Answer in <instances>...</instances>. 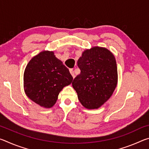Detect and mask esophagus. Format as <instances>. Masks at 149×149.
<instances>
[{
	"label": "esophagus",
	"mask_w": 149,
	"mask_h": 149,
	"mask_svg": "<svg viewBox=\"0 0 149 149\" xmlns=\"http://www.w3.org/2000/svg\"><path fill=\"white\" fill-rule=\"evenodd\" d=\"M70 74H71V75H72L73 78H74L75 74H74V70H73V69H70Z\"/></svg>",
	"instance_id": "1"
}]
</instances>
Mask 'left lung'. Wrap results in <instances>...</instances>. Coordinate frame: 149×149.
<instances>
[{"label":"left lung","instance_id":"left-lung-1","mask_svg":"<svg viewBox=\"0 0 149 149\" xmlns=\"http://www.w3.org/2000/svg\"><path fill=\"white\" fill-rule=\"evenodd\" d=\"M81 70L72 82L79 102L87 109H97L112 96L118 83L116 58L104 47L85 50L77 60Z\"/></svg>","mask_w":149,"mask_h":149}]
</instances>
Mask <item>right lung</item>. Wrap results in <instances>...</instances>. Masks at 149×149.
Segmentation results:
<instances>
[{
  "mask_svg": "<svg viewBox=\"0 0 149 149\" xmlns=\"http://www.w3.org/2000/svg\"><path fill=\"white\" fill-rule=\"evenodd\" d=\"M69 70L55 56L53 51L44 50L35 55L26 65L24 88L27 97L45 108H52L60 92L72 82Z\"/></svg>",
  "mask_w": 149,
  "mask_h": 149,
  "instance_id": "right-lung-1",
  "label": "right lung"
}]
</instances>
